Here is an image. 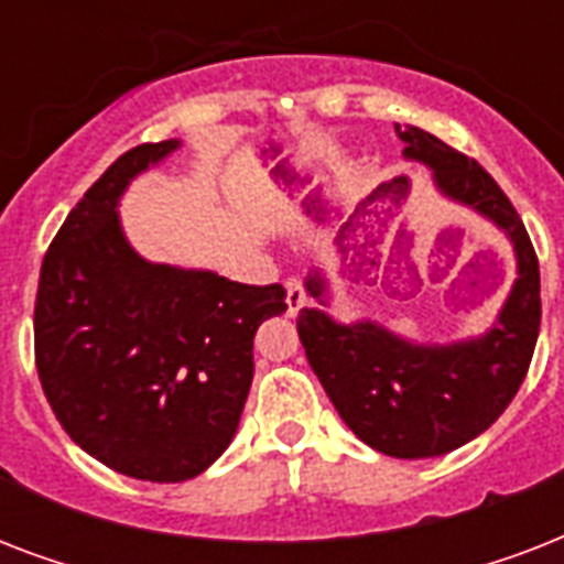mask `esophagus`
<instances>
[{
	"label": "esophagus",
	"mask_w": 564,
	"mask_h": 564,
	"mask_svg": "<svg viewBox=\"0 0 564 564\" xmlns=\"http://www.w3.org/2000/svg\"><path fill=\"white\" fill-rule=\"evenodd\" d=\"M304 304H307L304 283H301L299 278H290V281H286V313H290V316H299Z\"/></svg>",
	"instance_id": "34e87169"
}]
</instances>
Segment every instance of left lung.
Masks as SVG:
<instances>
[{"instance_id": "left-lung-1", "label": "left lung", "mask_w": 564, "mask_h": 564, "mask_svg": "<svg viewBox=\"0 0 564 564\" xmlns=\"http://www.w3.org/2000/svg\"><path fill=\"white\" fill-rule=\"evenodd\" d=\"M403 158L433 170L438 193L495 221L516 248L518 278L498 322L482 336L451 345H419L371 318L339 325L325 310L299 313L310 366L354 436L386 456L424 459L456 451L489 430L524 383L542 325L539 257L498 181L421 128H398ZM307 292L327 307L322 272Z\"/></svg>"}]
</instances>
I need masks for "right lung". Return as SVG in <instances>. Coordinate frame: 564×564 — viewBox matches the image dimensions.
<instances>
[{"label": "right lung", "mask_w": 564, "mask_h": 564, "mask_svg": "<svg viewBox=\"0 0 564 564\" xmlns=\"http://www.w3.org/2000/svg\"><path fill=\"white\" fill-rule=\"evenodd\" d=\"M175 149L181 140L143 143L110 163L52 239L34 301V360L61 427L93 459L149 482L189 480L225 454L257 327L286 310L281 283L149 263L131 248L119 198Z\"/></svg>", "instance_id": "1"}]
</instances>
